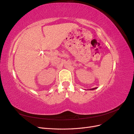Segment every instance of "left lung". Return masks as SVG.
I'll return each mask as SVG.
<instances>
[{
  "instance_id": "1",
  "label": "left lung",
  "mask_w": 134,
  "mask_h": 134,
  "mask_svg": "<svg viewBox=\"0 0 134 134\" xmlns=\"http://www.w3.org/2000/svg\"><path fill=\"white\" fill-rule=\"evenodd\" d=\"M96 89H97V88H92V89H91L90 90H96Z\"/></svg>"
}]
</instances>
